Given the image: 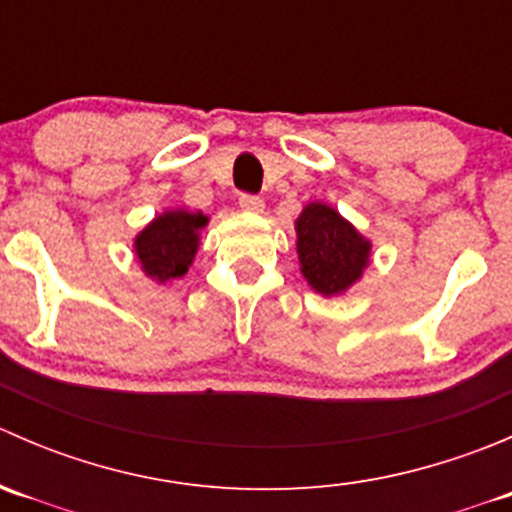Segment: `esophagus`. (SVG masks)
<instances>
[{"mask_svg":"<svg viewBox=\"0 0 512 512\" xmlns=\"http://www.w3.org/2000/svg\"><path fill=\"white\" fill-rule=\"evenodd\" d=\"M240 208L247 210V213H262V208H265V200L260 198V195H240Z\"/></svg>","mask_w":512,"mask_h":512,"instance_id":"34e87169","label":"esophagus"}]
</instances>
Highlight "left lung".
<instances>
[{
  "instance_id": "1",
  "label": "left lung",
  "mask_w": 512,
  "mask_h": 512,
  "mask_svg": "<svg viewBox=\"0 0 512 512\" xmlns=\"http://www.w3.org/2000/svg\"><path fill=\"white\" fill-rule=\"evenodd\" d=\"M299 272L322 297H339L369 267L371 242L327 203H309L294 220Z\"/></svg>"
}]
</instances>
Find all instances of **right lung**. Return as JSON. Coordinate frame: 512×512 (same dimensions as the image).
Here are the masks:
<instances>
[{"instance_id":"add662e5","label":"right lung","mask_w":512,"mask_h":512,"mask_svg":"<svg viewBox=\"0 0 512 512\" xmlns=\"http://www.w3.org/2000/svg\"><path fill=\"white\" fill-rule=\"evenodd\" d=\"M208 225V215L190 213L185 208L163 210L133 240L136 260L146 277L158 285L178 280L193 265L200 247V230Z\"/></svg>"}]
</instances>
